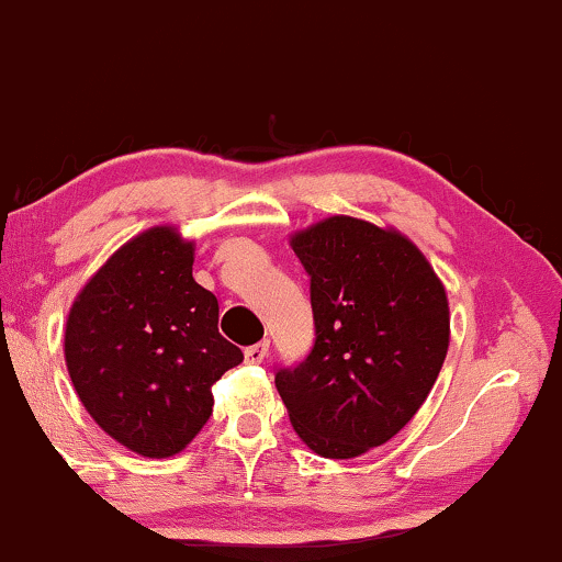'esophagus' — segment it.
Returning a JSON list of instances; mask_svg holds the SVG:
<instances>
[{
	"instance_id": "esophagus-1",
	"label": "esophagus",
	"mask_w": 562,
	"mask_h": 562,
	"mask_svg": "<svg viewBox=\"0 0 562 562\" xmlns=\"http://www.w3.org/2000/svg\"><path fill=\"white\" fill-rule=\"evenodd\" d=\"M244 355H246V363H261V360L269 355V339H261V342L246 347Z\"/></svg>"
}]
</instances>
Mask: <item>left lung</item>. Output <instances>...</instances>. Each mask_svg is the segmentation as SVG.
Returning a JSON list of instances; mask_svg holds the SVG:
<instances>
[{"instance_id":"1","label":"left lung","mask_w":562,"mask_h":562,"mask_svg":"<svg viewBox=\"0 0 562 562\" xmlns=\"http://www.w3.org/2000/svg\"><path fill=\"white\" fill-rule=\"evenodd\" d=\"M316 339L274 386L316 453L352 459L386 443L420 409L449 350V301L407 238L355 217L297 233Z\"/></svg>"}]
</instances>
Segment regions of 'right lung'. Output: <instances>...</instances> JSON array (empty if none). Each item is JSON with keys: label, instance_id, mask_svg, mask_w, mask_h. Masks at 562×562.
Masks as SVG:
<instances>
[{"label": "right lung", "instance_id": "add662e5", "mask_svg": "<svg viewBox=\"0 0 562 562\" xmlns=\"http://www.w3.org/2000/svg\"><path fill=\"white\" fill-rule=\"evenodd\" d=\"M194 246L153 228L119 248L69 311L64 355L92 420L142 457H173L212 415L210 386L244 352L217 331Z\"/></svg>", "mask_w": 562, "mask_h": 562}]
</instances>
